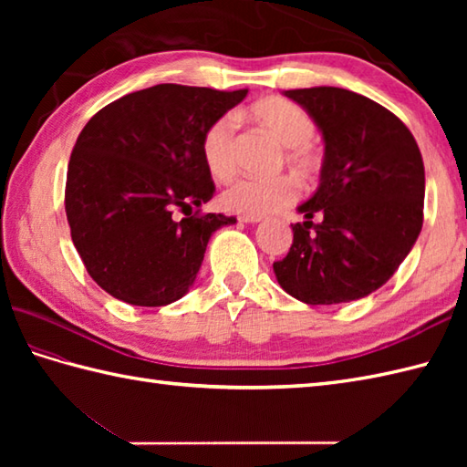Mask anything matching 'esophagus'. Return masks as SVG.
Listing matches in <instances>:
<instances>
[{
	"mask_svg": "<svg viewBox=\"0 0 467 467\" xmlns=\"http://www.w3.org/2000/svg\"><path fill=\"white\" fill-rule=\"evenodd\" d=\"M239 221L254 224V223H261V221H263V216H261V214H241V216H239Z\"/></svg>",
	"mask_w": 467,
	"mask_h": 467,
	"instance_id": "34e87169",
	"label": "esophagus"
}]
</instances>
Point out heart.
Listing matches in <instances>:
<instances>
[{
  "mask_svg": "<svg viewBox=\"0 0 467 467\" xmlns=\"http://www.w3.org/2000/svg\"><path fill=\"white\" fill-rule=\"evenodd\" d=\"M253 120L263 126L283 146V161L299 176H313L321 168L319 154L309 144L315 136L311 116L296 104L283 98H265L249 110ZM236 116L223 114L206 128L202 136V161L216 181H228L236 172L234 158ZM296 186L289 176L236 178L224 188L221 202L226 211L239 214H263L295 201Z\"/></svg>",
  "mask_w": 467,
  "mask_h": 467,
  "instance_id": "obj_1",
  "label": "heart"
}]
</instances>
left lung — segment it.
I'll return each mask as SVG.
<instances>
[{
    "label": "left lung",
    "instance_id": "obj_1",
    "mask_svg": "<svg viewBox=\"0 0 467 467\" xmlns=\"http://www.w3.org/2000/svg\"><path fill=\"white\" fill-rule=\"evenodd\" d=\"M319 126L325 161L317 192L299 206L276 281L306 305L363 299L391 279L423 224L420 146L398 116L333 86L286 90ZM320 218L315 225L312 216Z\"/></svg>",
    "mask_w": 467,
    "mask_h": 467
}]
</instances>
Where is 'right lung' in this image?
Returning <instances> with one entry per match:
<instances>
[{
  "label": "right lung",
  "instance_id": "obj_1",
  "mask_svg": "<svg viewBox=\"0 0 467 467\" xmlns=\"http://www.w3.org/2000/svg\"><path fill=\"white\" fill-rule=\"evenodd\" d=\"M246 92L158 84L118 98L84 126L67 164L66 216L86 271L114 299L178 301L213 233L236 223L201 213L214 194L202 136Z\"/></svg>",
  "mask_w": 467,
  "mask_h": 467
}]
</instances>
